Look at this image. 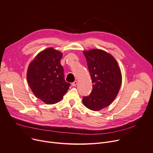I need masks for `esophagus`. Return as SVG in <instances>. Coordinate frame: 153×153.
Returning <instances> with one entry per match:
<instances>
[{
  "instance_id": "obj_1",
  "label": "esophagus",
  "mask_w": 153,
  "mask_h": 153,
  "mask_svg": "<svg viewBox=\"0 0 153 153\" xmlns=\"http://www.w3.org/2000/svg\"><path fill=\"white\" fill-rule=\"evenodd\" d=\"M78 84V82L77 81H75L74 82H73L72 83H71V85H72V86H76Z\"/></svg>"
}]
</instances>
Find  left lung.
Masks as SVG:
<instances>
[{
  "instance_id": "8db88e82",
  "label": "left lung",
  "mask_w": 153,
  "mask_h": 153,
  "mask_svg": "<svg viewBox=\"0 0 153 153\" xmlns=\"http://www.w3.org/2000/svg\"><path fill=\"white\" fill-rule=\"evenodd\" d=\"M93 83L91 94L83 97L89 109L97 111L109 105L117 96L122 84L121 71L115 58L97 49L83 51Z\"/></svg>"
}]
</instances>
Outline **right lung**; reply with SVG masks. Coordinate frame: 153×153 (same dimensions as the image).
Returning a JSON list of instances; mask_svg holds the SVG:
<instances>
[{"mask_svg":"<svg viewBox=\"0 0 153 153\" xmlns=\"http://www.w3.org/2000/svg\"><path fill=\"white\" fill-rule=\"evenodd\" d=\"M62 56V52L47 48L36 56L27 70V81L32 92L48 104L59 102L70 86L64 79L60 64Z\"/></svg>","mask_w":153,"mask_h":153,"instance_id":"right-lung-1","label":"right lung"}]
</instances>
